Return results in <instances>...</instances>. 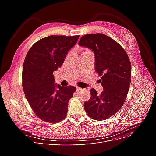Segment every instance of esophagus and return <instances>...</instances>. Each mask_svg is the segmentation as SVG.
I'll return each mask as SVG.
<instances>
[{
	"mask_svg": "<svg viewBox=\"0 0 156 156\" xmlns=\"http://www.w3.org/2000/svg\"><path fill=\"white\" fill-rule=\"evenodd\" d=\"M76 90H77V92H80V91H81L82 90H83V88H80V87H76Z\"/></svg>",
	"mask_w": 156,
	"mask_h": 156,
	"instance_id": "1",
	"label": "esophagus"
}]
</instances>
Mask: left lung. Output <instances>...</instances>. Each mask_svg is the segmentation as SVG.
I'll return each mask as SVG.
<instances>
[{
    "label": "left lung",
    "instance_id": "left-lung-1",
    "mask_svg": "<svg viewBox=\"0 0 156 156\" xmlns=\"http://www.w3.org/2000/svg\"><path fill=\"white\" fill-rule=\"evenodd\" d=\"M79 45L93 51L95 70L101 76L103 88L100 94L90 89V98L84 102V110L94 120H106L119 111L126 100L131 79L130 60L119 44L100 33L82 36Z\"/></svg>",
    "mask_w": 156,
    "mask_h": 156
}]
</instances>
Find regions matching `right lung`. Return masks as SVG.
Segmentation results:
<instances>
[{
    "label": "right lung",
    "mask_w": 156,
    "mask_h": 156,
    "mask_svg": "<svg viewBox=\"0 0 156 156\" xmlns=\"http://www.w3.org/2000/svg\"><path fill=\"white\" fill-rule=\"evenodd\" d=\"M79 37L48 36L36 42L26 55L22 73L23 91L32 110L42 120L56 123L66 116L68 101L76 88L56 84L53 73L61 67Z\"/></svg>",
    "instance_id": "right-lung-1"
}]
</instances>
